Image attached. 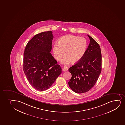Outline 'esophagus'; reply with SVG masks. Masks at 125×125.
<instances>
[{
    "instance_id": "esophagus-1",
    "label": "esophagus",
    "mask_w": 125,
    "mask_h": 125,
    "mask_svg": "<svg viewBox=\"0 0 125 125\" xmlns=\"http://www.w3.org/2000/svg\"><path fill=\"white\" fill-rule=\"evenodd\" d=\"M68 68L66 66H64L63 69H62V70H63V72H66V71H67L68 70Z\"/></svg>"
}]
</instances>
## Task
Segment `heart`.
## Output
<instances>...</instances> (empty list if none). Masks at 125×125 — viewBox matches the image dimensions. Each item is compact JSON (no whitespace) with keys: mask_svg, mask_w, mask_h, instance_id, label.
Instances as JSON below:
<instances>
[{"mask_svg":"<svg viewBox=\"0 0 125 125\" xmlns=\"http://www.w3.org/2000/svg\"><path fill=\"white\" fill-rule=\"evenodd\" d=\"M87 42L85 38L74 35L62 37L55 43L53 47V55L57 60H60L63 55L65 56L61 63L67 64L72 62L75 63L80 61L86 52Z\"/></svg>","mask_w":125,"mask_h":125,"instance_id":"heart-1","label":"heart"}]
</instances>
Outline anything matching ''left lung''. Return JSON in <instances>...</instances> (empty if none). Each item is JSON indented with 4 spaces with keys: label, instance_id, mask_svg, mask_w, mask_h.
<instances>
[{
    "label": "left lung",
    "instance_id": "8db88e82",
    "mask_svg": "<svg viewBox=\"0 0 125 125\" xmlns=\"http://www.w3.org/2000/svg\"><path fill=\"white\" fill-rule=\"evenodd\" d=\"M83 56L69 69L72 76L69 86L76 93L82 94L91 90L98 79L101 71L102 58L99 45L92 37Z\"/></svg>",
    "mask_w": 125,
    "mask_h": 125
}]
</instances>
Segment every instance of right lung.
Here are the masks:
<instances>
[{
    "mask_svg": "<svg viewBox=\"0 0 125 125\" xmlns=\"http://www.w3.org/2000/svg\"><path fill=\"white\" fill-rule=\"evenodd\" d=\"M53 36L52 31L35 35L26 46L23 70L30 84L35 89H48L62 73V68L50 53Z\"/></svg>",
    "mask_w": 125,
    "mask_h": 125,
    "instance_id": "obj_1",
    "label": "right lung"
}]
</instances>
